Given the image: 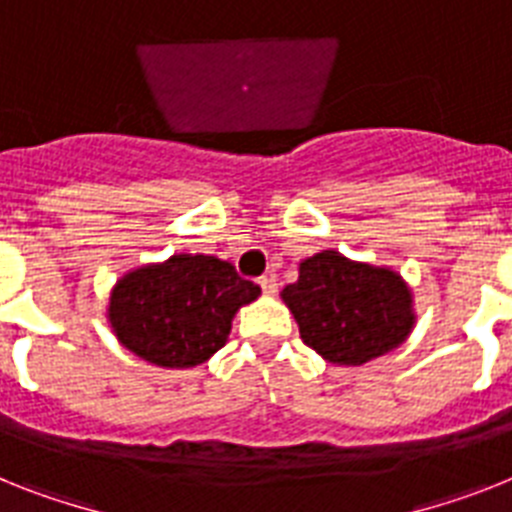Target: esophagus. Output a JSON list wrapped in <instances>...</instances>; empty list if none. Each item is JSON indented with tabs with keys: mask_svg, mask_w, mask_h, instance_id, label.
Here are the masks:
<instances>
[{
	"mask_svg": "<svg viewBox=\"0 0 512 512\" xmlns=\"http://www.w3.org/2000/svg\"><path fill=\"white\" fill-rule=\"evenodd\" d=\"M259 285H261V290H264L266 295L277 293V277H272V274H269V277H261Z\"/></svg>",
	"mask_w": 512,
	"mask_h": 512,
	"instance_id": "34e87169",
	"label": "esophagus"
}]
</instances>
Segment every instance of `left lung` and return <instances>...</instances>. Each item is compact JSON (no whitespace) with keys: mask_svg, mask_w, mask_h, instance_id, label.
<instances>
[{"mask_svg":"<svg viewBox=\"0 0 512 512\" xmlns=\"http://www.w3.org/2000/svg\"><path fill=\"white\" fill-rule=\"evenodd\" d=\"M282 301L301 340L337 366H361L390 353L416 324L411 287L398 272L337 251L303 259L298 282L282 290Z\"/></svg>","mask_w":512,"mask_h":512,"instance_id":"obj_1","label":"left lung"}]
</instances>
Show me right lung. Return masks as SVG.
I'll list each match as a JSON object with an SVG mask.
<instances>
[{
  "label": "right lung",
  "mask_w": 512,
  "mask_h": 512,
  "mask_svg": "<svg viewBox=\"0 0 512 512\" xmlns=\"http://www.w3.org/2000/svg\"><path fill=\"white\" fill-rule=\"evenodd\" d=\"M259 295L261 287L227 261L177 253L125 274L109 295L107 319L138 358L164 369H190L225 345L232 316Z\"/></svg>",
  "instance_id": "obj_1"
}]
</instances>
